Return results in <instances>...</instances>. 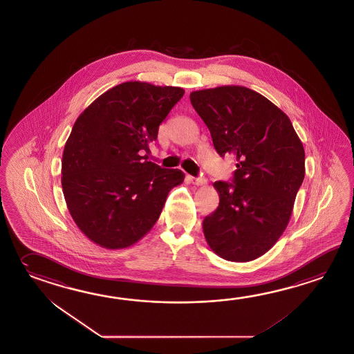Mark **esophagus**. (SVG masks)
Instances as JSON below:
<instances>
[{
	"instance_id": "34e87169",
	"label": "esophagus",
	"mask_w": 354,
	"mask_h": 354,
	"mask_svg": "<svg viewBox=\"0 0 354 354\" xmlns=\"http://www.w3.org/2000/svg\"><path fill=\"white\" fill-rule=\"evenodd\" d=\"M189 180L196 186H203L206 183V178L205 177H192V176H189Z\"/></svg>"
}]
</instances>
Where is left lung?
<instances>
[{
  "label": "left lung",
  "instance_id": "1",
  "mask_svg": "<svg viewBox=\"0 0 354 354\" xmlns=\"http://www.w3.org/2000/svg\"><path fill=\"white\" fill-rule=\"evenodd\" d=\"M189 99L217 153L236 160L232 183H214L220 203L203 220L206 241L225 260H255L289 223L304 180L303 143L284 111L249 88L217 86Z\"/></svg>",
  "mask_w": 354,
  "mask_h": 354
}]
</instances>
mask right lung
I'll list each match as a JSON object with an SVG mask.
<instances>
[{"label":"right lung","instance_id":"1","mask_svg":"<svg viewBox=\"0 0 354 354\" xmlns=\"http://www.w3.org/2000/svg\"><path fill=\"white\" fill-rule=\"evenodd\" d=\"M178 86L127 82L79 115L65 143L62 186L77 227L105 249L139 241L160 218L180 169L148 160L160 124L183 97Z\"/></svg>","mask_w":354,"mask_h":354}]
</instances>
